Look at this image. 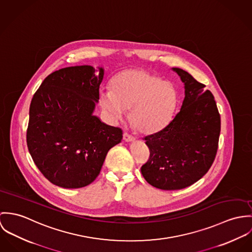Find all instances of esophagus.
<instances>
[{
	"label": "esophagus",
	"mask_w": 252,
	"mask_h": 252,
	"mask_svg": "<svg viewBox=\"0 0 252 252\" xmlns=\"http://www.w3.org/2000/svg\"><path fill=\"white\" fill-rule=\"evenodd\" d=\"M134 137L132 136V135H130V134H128L127 132H125L124 133V140L126 141V142H131V141H134Z\"/></svg>",
	"instance_id": "34e87169"
}]
</instances>
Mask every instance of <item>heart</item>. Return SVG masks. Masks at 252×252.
Instances as JSON below:
<instances>
[{
	"label": "heart",
	"mask_w": 252,
	"mask_h": 252,
	"mask_svg": "<svg viewBox=\"0 0 252 252\" xmlns=\"http://www.w3.org/2000/svg\"><path fill=\"white\" fill-rule=\"evenodd\" d=\"M175 87L144 70H126L113 78L111 90L101 91L99 102L112 121L130 109V121L142 133H154L170 122L177 105Z\"/></svg>",
	"instance_id": "b5f03b06"
}]
</instances>
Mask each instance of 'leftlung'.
Returning <instances> with one entry per match:
<instances>
[{
	"label": "left lung",
	"instance_id": "8db88e82",
	"mask_svg": "<svg viewBox=\"0 0 252 252\" xmlns=\"http://www.w3.org/2000/svg\"><path fill=\"white\" fill-rule=\"evenodd\" d=\"M172 69L185 84V99L164 128L144 138L150 158L141 167L145 180L163 190L182 189L200 180L215 160L220 133L213 94L189 72Z\"/></svg>",
	"mask_w": 252,
	"mask_h": 252
}]
</instances>
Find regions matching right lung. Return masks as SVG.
<instances>
[{"label": "right lung", "mask_w": 252, "mask_h": 252, "mask_svg": "<svg viewBox=\"0 0 252 252\" xmlns=\"http://www.w3.org/2000/svg\"><path fill=\"white\" fill-rule=\"evenodd\" d=\"M91 65L61 68L49 74L30 105L27 145L32 158L53 185L79 189L98 176L108 151L123 130L93 113L104 69Z\"/></svg>", "instance_id": "obj_1"}]
</instances>
